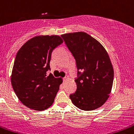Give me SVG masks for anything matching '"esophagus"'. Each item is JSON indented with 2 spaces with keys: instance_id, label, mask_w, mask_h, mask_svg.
I'll list each match as a JSON object with an SVG mask.
<instances>
[{
  "instance_id": "1",
  "label": "esophagus",
  "mask_w": 134,
  "mask_h": 134,
  "mask_svg": "<svg viewBox=\"0 0 134 134\" xmlns=\"http://www.w3.org/2000/svg\"><path fill=\"white\" fill-rule=\"evenodd\" d=\"M67 79H68V77H64V81L67 80Z\"/></svg>"
}]
</instances>
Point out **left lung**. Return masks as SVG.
<instances>
[{
    "instance_id": "8db88e82",
    "label": "left lung",
    "mask_w": 134,
    "mask_h": 134,
    "mask_svg": "<svg viewBox=\"0 0 134 134\" xmlns=\"http://www.w3.org/2000/svg\"><path fill=\"white\" fill-rule=\"evenodd\" d=\"M61 36L74 57L78 69V77L75 80L77 90L69 96L72 102L84 111L100 108L109 97L114 79V69L108 52L86 32Z\"/></svg>"
}]
</instances>
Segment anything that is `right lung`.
I'll list each match as a JSON object with an SVG mask.
<instances>
[{
    "label": "right lung",
    "mask_w": 134,
    "mask_h": 134,
    "mask_svg": "<svg viewBox=\"0 0 134 134\" xmlns=\"http://www.w3.org/2000/svg\"><path fill=\"white\" fill-rule=\"evenodd\" d=\"M63 41L59 36H37L26 41L16 55L11 76L13 90L27 108L43 111L49 108L62 83L50 70L52 51Z\"/></svg>",
    "instance_id": "right-lung-1"
}]
</instances>
